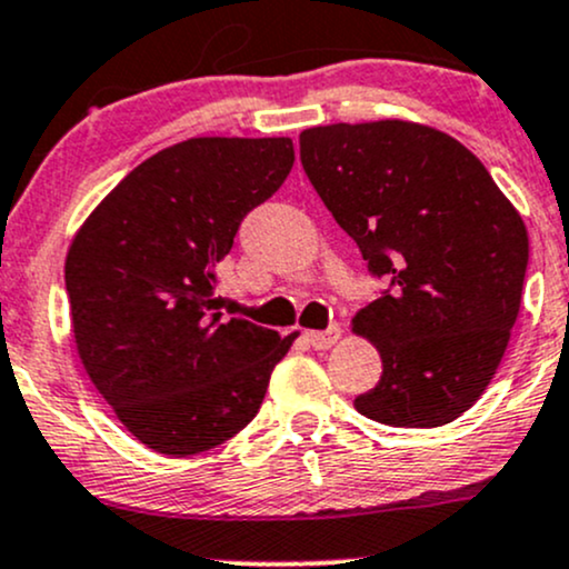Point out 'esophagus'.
<instances>
[{"label": "esophagus", "instance_id": "34e87169", "mask_svg": "<svg viewBox=\"0 0 569 569\" xmlns=\"http://www.w3.org/2000/svg\"><path fill=\"white\" fill-rule=\"evenodd\" d=\"M342 337V329L332 323L329 329H323V332H305V340L310 342V346L316 348V351H323V348H332L337 340Z\"/></svg>", "mask_w": 569, "mask_h": 569}]
</instances>
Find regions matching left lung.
<instances>
[{
    "label": "left lung",
    "instance_id": "8db88e82",
    "mask_svg": "<svg viewBox=\"0 0 569 569\" xmlns=\"http://www.w3.org/2000/svg\"><path fill=\"white\" fill-rule=\"evenodd\" d=\"M329 213L391 283L353 316L383 376L353 408L389 427H442L495 378L518 308L529 234L472 151L440 129L329 123L299 134Z\"/></svg>",
    "mask_w": 569,
    "mask_h": 569
}]
</instances>
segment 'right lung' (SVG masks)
Here are the masks:
<instances>
[{
	"label": "right lung",
	"mask_w": 569,
	"mask_h": 569,
	"mask_svg": "<svg viewBox=\"0 0 569 569\" xmlns=\"http://www.w3.org/2000/svg\"><path fill=\"white\" fill-rule=\"evenodd\" d=\"M291 164L289 137H191L134 167L72 237L74 348L156 453L193 457L246 429L297 340L221 313L216 295L240 221Z\"/></svg>",
	"instance_id": "add662e5"
}]
</instances>
